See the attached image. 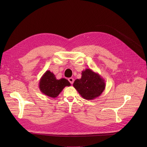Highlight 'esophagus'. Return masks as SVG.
Listing matches in <instances>:
<instances>
[{"label": "esophagus", "instance_id": "34e87169", "mask_svg": "<svg viewBox=\"0 0 147 147\" xmlns=\"http://www.w3.org/2000/svg\"><path fill=\"white\" fill-rule=\"evenodd\" d=\"M68 80L69 81V82L72 84H73V82H74V80L73 78H71H71H69L68 79Z\"/></svg>", "mask_w": 147, "mask_h": 147}]
</instances>
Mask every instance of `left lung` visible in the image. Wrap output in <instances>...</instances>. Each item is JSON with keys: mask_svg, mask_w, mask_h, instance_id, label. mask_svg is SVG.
<instances>
[{"mask_svg": "<svg viewBox=\"0 0 147 147\" xmlns=\"http://www.w3.org/2000/svg\"><path fill=\"white\" fill-rule=\"evenodd\" d=\"M81 78L76 79L73 86L85 99L93 100L99 96L105 88L104 79L90 69H86L81 73Z\"/></svg>", "mask_w": 147, "mask_h": 147, "instance_id": "obj_1", "label": "left lung"}]
</instances>
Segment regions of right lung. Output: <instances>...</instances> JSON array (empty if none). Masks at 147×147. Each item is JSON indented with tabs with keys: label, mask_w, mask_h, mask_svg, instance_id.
<instances>
[{
	"label": "right lung",
	"mask_w": 147,
	"mask_h": 147,
	"mask_svg": "<svg viewBox=\"0 0 147 147\" xmlns=\"http://www.w3.org/2000/svg\"><path fill=\"white\" fill-rule=\"evenodd\" d=\"M70 86L71 84L67 80L56 79L55 74L49 70H47L43 74L39 82L40 92L51 98L57 97L65 87Z\"/></svg>",
	"instance_id": "obj_1"
}]
</instances>
